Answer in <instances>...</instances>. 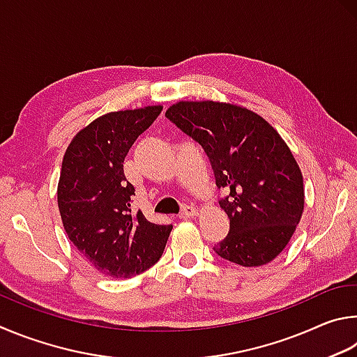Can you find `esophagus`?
<instances>
[{
  "mask_svg": "<svg viewBox=\"0 0 357 357\" xmlns=\"http://www.w3.org/2000/svg\"><path fill=\"white\" fill-rule=\"evenodd\" d=\"M199 213L196 207H192V205H185V207L182 208V211H180V218H192L196 216Z\"/></svg>",
  "mask_w": 357,
  "mask_h": 357,
  "instance_id": "34e87169",
  "label": "esophagus"
}]
</instances>
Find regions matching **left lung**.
Here are the masks:
<instances>
[{"mask_svg": "<svg viewBox=\"0 0 357 357\" xmlns=\"http://www.w3.org/2000/svg\"><path fill=\"white\" fill-rule=\"evenodd\" d=\"M166 117L208 155L229 235L213 249L241 266L270 264L289 245L304 211L303 174L280 135L257 112L213 100H182Z\"/></svg>", "mask_w": 357, "mask_h": 357, "instance_id": "obj_1", "label": "left lung"}]
</instances>
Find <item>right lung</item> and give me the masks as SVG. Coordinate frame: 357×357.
Listing matches in <instances>:
<instances>
[{
  "instance_id": "1",
  "label": "right lung",
  "mask_w": 357,
  "mask_h": 357,
  "mask_svg": "<svg viewBox=\"0 0 357 357\" xmlns=\"http://www.w3.org/2000/svg\"><path fill=\"white\" fill-rule=\"evenodd\" d=\"M161 105L112 111L81 128L62 158L58 207L68 240L103 276L128 279L160 260L172 226L131 211L135 188L123 174L130 147Z\"/></svg>"
}]
</instances>
